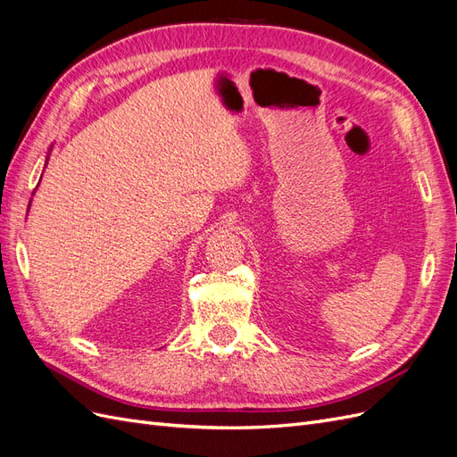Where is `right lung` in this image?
Here are the masks:
<instances>
[{"instance_id":"obj_1","label":"right lung","mask_w":457,"mask_h":457,"mask_svg":"<svg viewBox=\"0 0 457 457\" xmlns=\"http://www.w3.org/2000/svg\"><path fill=\"white\" fill-rule=\"evenodd\" d=\"M46 165H47V162H46Z\"/></svg>"}]
</instances>
